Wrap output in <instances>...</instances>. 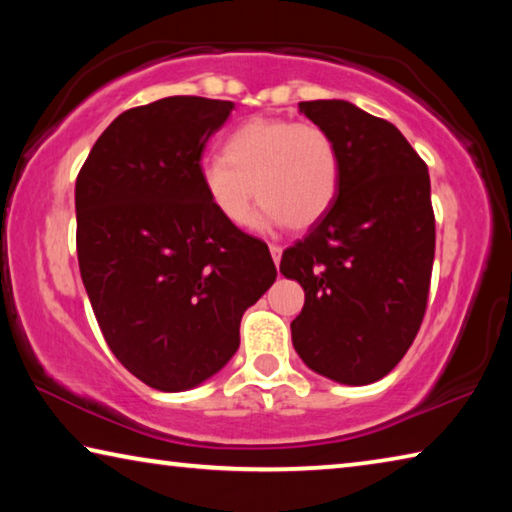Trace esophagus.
I'll return each mask as SVG.
<instances>
[{"instance_id":"1","label":"esophagus","mask_w":512,"mask_h":512,"mask_svg":"<svg viewBox=\"0 0 512 512\" xmlns=\"http://www.w3.org/2000/svg\"><path fill=\"white\" fill-rule=\"evenodd\" d=\"M271 257H273V262H275V266H280V259H282V246H277V244H271Z\"/></svg>"}]
</instances>
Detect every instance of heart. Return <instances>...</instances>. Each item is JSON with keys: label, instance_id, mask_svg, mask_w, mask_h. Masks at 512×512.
Segmentation results:
<instances>
[{"label": "heart", "instance_id": "1", "mask_svg": "<svg viewBox=\"0 0 512 512\" xmlns=\"http://www.w3.org/2000/svg\"><path fill=\"white\" fill-rule=\"evenodd\" d=\"M341 180L336 142L323 126L282 117H253L223 142V158L201 164L207 201L225 223L244 228L255 203L264 225L305 230L332 207ZM258 196L255 197L254 194Z\"/></svg>", "mask_w": 512, "mask_h": 512}]
</instances>
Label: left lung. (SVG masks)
I'll list each match as a JSON object with an SVG mask.
<instances>
[{
	"mask_svg": "<svg viewBox=\"0 0 512 512\" xmlns=\"http://www.w3.org/2000/svg\"><path fill=\"white\" fill-rule=\"evenodd\" d=\"M332 135L339 192L280 273L305 289L293 348L318 375L366 386L411 348L427 311L436 219L427 164L391 121L348 101H302Z\"/></svg>",
	"mask_w": 512,
	"mask_h": 512,
	"instance_id": "8db88e82",
	"label": "left lung"
}]
</instances>
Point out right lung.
<instances>
[{"instance_id": "right-lung-1", "label": "right lung", "mask_w": 512, "mask_h": 512, "mask_svg": "<svg viewBox=\"0 0 512 512\" xmlns=\"http://www.w3.org/2000/svg\"><path fill=\"white\" fill-rule=\"evenodd\" d=\"M235 103L167 97L112 121L76 178V253L121 366L158 391L194 388L239 348L244 311L277 277L264 241L207 201L201 158Z\"/></svg>"}]
</instances>
